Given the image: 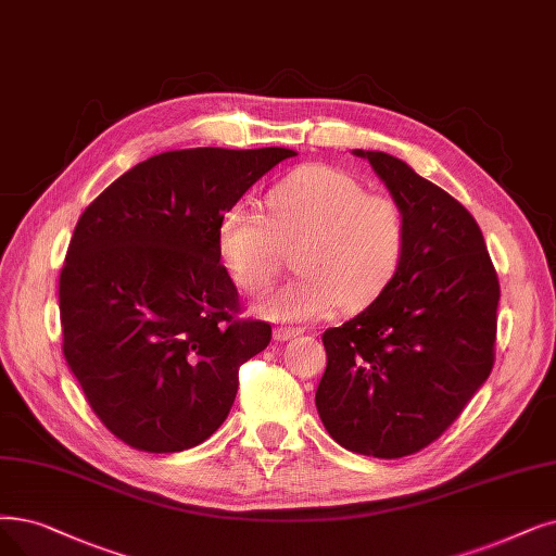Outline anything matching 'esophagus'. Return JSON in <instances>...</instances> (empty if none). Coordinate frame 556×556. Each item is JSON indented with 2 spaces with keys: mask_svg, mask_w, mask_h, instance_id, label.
I'll return each instance as SVG.
<instances>
[{
  "mask_svg": "<svg viewBox=\"0 0 556 556\" xmlns=\"http://www.w3.org/2000/svg\"><path fill=\"white\" fill-rule=\"evenodd\" d=\"M301 332H303L301 328H292V326H278V328L274 330V338H276L278 342H290V340L299 338Z\"/></svg>",
  "mask_w": 556,
  "mask_h": 556,
  "instance_id": "esophagus-1",
  "label": "esophagus"
}]
</instances>
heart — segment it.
<instances>
[{"instance_id": "b5f03b06", "label": "heart", "mask_w": 556, "mask_h": 556, "mask_svg": "<svg viewBox=\"0 0 556 556\" xmlns=\"http://www.w3.org/2000/svg\"><path fill=\"white\" fill-rule=\"evenodd\" d=\"M269 216L237 201L218 216L216 247L230 276L249 294L276 282L285 251L299 276L260 303L274 321H313L340 303L363 307L379 296L406 249V220L390 195L367 193L353 175L309 164L266 193Z\"/></svg>"}]
</instances>
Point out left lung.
<instances>
[{
    "mask_svg": "<svg viewBox=\"0 0 556 556\" xmlns=\"http://www.w3.org/2000/svg\"><path fill=\"white\" fill-rule=\"evenodd\" d=\"M371 164L406 220V249L386 290L324 332L315 404L349 452L402 458L431 445L495 363L500 280L472 214L388 152Z\"/></svg>",
    "mask_w": 556,
    "mask_h": 556,
    "instance_id": "1",
    "label": "left lung"
}]
</instances>
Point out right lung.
<instances>
[{
  "label": "right lung",
  "mask_w": 556,
  "mask_h": 556,
  "mask_svg": "<svg viewBox=\"0 0 556 556\" xmlns=\"http://www.w3.org/2000/svg\"><path fill=\"white\" fill-rule=\"evenodd\" d=\"M290 148L154 154L84 210L59 278L63 355L88 406L125 445L173 454L228 417L239 367L271 326L239 319L218 216Z\"/></svg>",
  "instance_id": "right-lung-1"
}]
</instances>
